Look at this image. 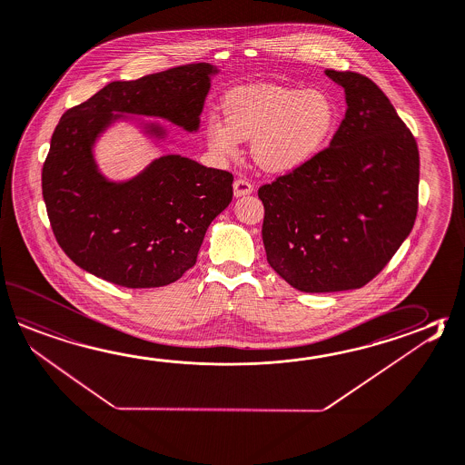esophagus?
<instances>
[{
  "instance_id": "esophagus-1",
  "label": "esophagus",
  "mask_w": 465,
  "mask_h": 465,
  "mask_svg": "<svg viewBox=\"0 0 465 465\" xmlns=\"http://www.w3.org/2000/svg\"><path fill=\"white\" fill-rule=\"evenodd\" d=\"M253 192V185L247 181V179H243V177H238L233 182V193H235V197H242V195H248V193H252Z\"/></svg>"
}]
</instances>
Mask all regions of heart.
Masks as SVG:
<instances>
[{"label":"heart","mask_w":465,"mask_h":465,"mask_svg":"<svg viewBox=\"0 0 465 465\" xmlns=\"http://www.w3.org/2000/svg\"><path fill=\"white\" fill-rule=\"evenodd\" d=\"M225 117L210 115L205 127L210 151L232 159L242 141L253 137L256 163L270 172H290L313 159L330 141L338 111L331 95L318 87L242 85L223 99Z\"/></svg>","instance_id":"heart-1"}]
</instances>
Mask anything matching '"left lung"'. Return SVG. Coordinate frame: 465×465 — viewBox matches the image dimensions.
Returning <instances> with one entry per match:
<instances>
[{"label": "left lung", "mask_w": 465, "mask_h": 465, "mask_svg": "<svg viewBox=\"0 0 465 465\" xmlns=\"http://www.w3.org/2000/svg\"><path fill=\"white\" fill-rule=\"evenodd\" d=\"M346 114L330 147L258 189L266 260L304 293L370 283L408 238L419 205V151L370 77L326 69Z\"/></svg>", "instance_id": "left-lung-1"}]
</instances>
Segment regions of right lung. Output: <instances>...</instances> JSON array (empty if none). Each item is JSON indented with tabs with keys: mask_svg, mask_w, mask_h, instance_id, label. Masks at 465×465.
<instances>
[{
	"mask_svg": "<svg viewBox=\"0 0 465 465\" xmlns=\"http://www.w3.org/2000/svg\"><path fill=\"white\" fill-rule=\"evenodd\" d=\"M215 73L193 63L115 81L63 114L41 181L53 233L77 266L125 288H157L195 265L212 220L232 202L233 175L163 155L114 183L95 169L93 143L117 114L155 115L197 131ZM151 134L163 133L152 125Z\"/></svg>",
	"mask_w": 465,
	"mask_h": 465,
	"instance_id": "right-lung-1",
	"label": "right lung"
}]
</instances>
